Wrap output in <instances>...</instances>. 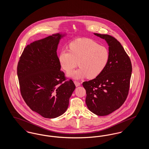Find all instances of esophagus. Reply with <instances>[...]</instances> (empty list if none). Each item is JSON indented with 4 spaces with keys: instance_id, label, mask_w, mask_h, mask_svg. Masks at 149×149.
Masks as SVG:
<instances>
[{
    "instance_id": "34e87169",
    "label": "esophagus",
    "mask_w": 149,
    "mask_h": 149,
    "mask_svg": "<svg viewBox=\"0 0 149 149\" xmlns=\"http://www.w3.org/2000/svg\"><path fill=\"white\" fill-rule=\"evenodd\" d=\"M74 84H75V85L76 86H80V83L79 82H78V81H74Z\"/></svg>"
}]
</instances>
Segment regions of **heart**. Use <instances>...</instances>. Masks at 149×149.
Instances as JSON below:
<instances>
[{
  "instance_id": "heart-1",
  "label": "heart",
  "mask_w": 149,
  "mask_h": 149,
  "mask_svg": "<svg viewBox=\"0 0 149 149\" xmlns=\"http://www.w3.org/2000/svg\"><path fill=\"white\" fill-rule=\"evenodd\" d=\"M70 51H62L58 56L61 68L71 71L78 64L80 68L68 74L69 77L79 79L97 77L105 68L109 58L106 47L90 38H78L69 45Z\"/></svg>"
}]
</instances>
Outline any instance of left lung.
<instances>
[{
  "label": "left lung",
  "mask_w": 149,
  "mask_h": 149,
  "mask_svg": "<svg viewBox=\"0 0 149 149\" xmlns=\"http://www.w3.org/2000/svg\"><path fill=\"white\" fill-rule=\"evenodd\" d=\"M106 40L109 58L105 68L96 78L84 81L85 102L88 109L99 116L118 109L127 98L132 74L130 58L120 42L108 35L94 33Z\"/></svg>",
  "instance_id": "8db88e82"
}]
</instances>
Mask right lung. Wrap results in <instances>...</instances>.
I'll list each match as a JSON object with an SVG mask.
<instances>
[{
    "label": "right lung",
    "mask_w": 149,
    "mask_h": 149,
    "mask_svg": "<svg viewBox=\"0 0 149 149\" xmlns=\"http://www.w3.org/2000/svg\"><path fill=\"white\" fill-rule=\"evenodd\" d=\"M65 36L58 33L28 45L17 66L23 98L33 111L47 118L66 112L75 89L72 80L65 81L57 55L58 45Z\"/></svg>",
    "instance_id": "add662e5"
}]
</instances>
